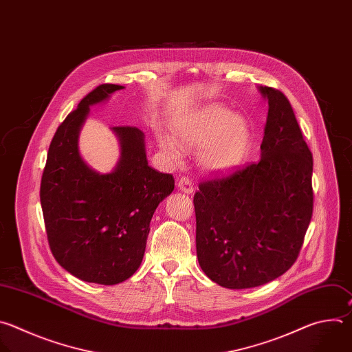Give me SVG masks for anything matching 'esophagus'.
<instances>
[{
  "instance_id": "obj_1",
  "label": "esophagus",
  "mask_w": 352,
  "mask_h": 352,
  "mask_svg": "<svg viewBox=\"0 0 352 352\" xmlns=\"http://www.w3.org/2000/svg\"><path fill=\"white\" fill-rule=\"evenodd\" d=\"M177 188H179L180 191L186 192V194H191V192L194 191V183L191 182V179H190V177L183 176V177H180V179H179Z\"/></svg>"
}]
</instances>
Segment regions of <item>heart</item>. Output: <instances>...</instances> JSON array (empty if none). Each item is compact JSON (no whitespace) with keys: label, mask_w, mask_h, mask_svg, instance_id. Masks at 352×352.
I'll use <instances>...</instances> for the list:
<instances>
[{"label":"heart","mask_w":352,"mask_h":352,"mask_svg":"<svg viewBox=\"0 0 352 352\" xmlns=\"http://www.w3.org/2000/svg\"><path fill=\"white\" fill-rule=\"evenodd\" d=\"M173 135L158 131L160 147L170 161L179 162L184 150L199 148L198 162L209 173H229L248 157L252 130L245 116L221 104H206L172 122Z\"/></svg>","instance_id":"obj_1"}]
</instances>
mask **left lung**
<instances>
[{"label": "left lung", "mask_w": 352, "mask_h": 352, "mask_svg": "<svg viewBox=\"0 0 352 352\" xmlns=\"http://www.w3.org/2000/svg\"><path fill=\"white\" fill-rule=\"evenodd\" d=\"M267 100L261 161L199 184L194 195L197 258L204 273L232 290L266 285L296 262L312 218V154L286 96Z\"/></svg>", "instance_id": "obj_1"}]
</instances>
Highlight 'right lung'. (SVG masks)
<instances>
[{
	"mask_svg": "<svg viewBox=\"0 0 352 352\" xmlns=\"http://www.w3.org/2000/svg\"><path fill=\"white\" fill-rule=\"evenodd\" d=\"M122 89L98 86L59 124L40 187L52 255L70 274L104 286L124 282L142 265L151 218L175 188L172 175L148 166L146 135L137 127H111L120 157L109 173L82 158L79 134L90 107Z\"/></svg>",
	"mask_w": 352,
	"mask_h": 352,
	"instance_id": "add662e5",
	"label": "right lung"
}]
</instances>
